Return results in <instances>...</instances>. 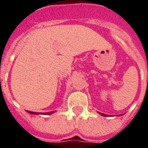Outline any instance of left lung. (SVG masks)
<instances>
[{
  "label": "left lung",
  "instance_id": "left-lung-1",
  "mask_svg": "<svg viewBox=\"0 0 148 148\" xmlns=\"http://www.w3.org/2000/svg\"><path fill=\"white\" fill-rule=\"evenodd\" d=\"M99 114H101V116H108L109 115H106V114H104V113H101V112H99ZM120 116V115H119Z\"/></svg>",
  "mask_w": 148,
  "mask_h": 148
}]
</instances>
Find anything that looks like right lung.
Here are the masks:
<instances>
[{"mask_svg":"<svg viewBox=\"0 0 148 148\" xmlns=\"http://www.w3.org/2000/svg\"><path fill=\"white\" fill-rule=\"evenodd\" d=\"M28 113H31V114H43V115H51L54 112H45V113H42V112H31V111H27Z\"/></svg>","mask_w":148,"mask_h":148,"instance_id":"add662e5","label":"right lung"}]
</instances>
